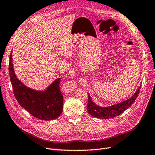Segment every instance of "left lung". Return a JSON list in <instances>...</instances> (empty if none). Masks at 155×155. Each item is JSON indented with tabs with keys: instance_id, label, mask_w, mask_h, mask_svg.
<instances>
[{
	"instance_id": "obj_1",
	"label": "left lung",
	"mask_w": 155,
	"mask_h": 155,
	"mask_svg": "<svg viewBox=\"0 0 155 155\" xmlns=\"http://www.w3.org/2000/svg\"><path fill=\"white\" fill-rule=\"evenodd\" d=\"M141 89V85L138 87L135 94L132 95L130 98L127 100L123 101V102L114 104L110 107H102L100 106L97 105L94 102H93L91 96L88 94V102L87 106V112L89 113L91 116L99 118V119H110L113 118L116 116H118L119 115L121 114L123 112L129 108L131 104L133 103L138 97L140 90Z\"/></svg>"
}]
</instances>
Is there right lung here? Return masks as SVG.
Instances as JSON below:
<instances>
[{
	"label": "right lung",
	"instance_id": "obj_1",
	"mask_svg": "<svg viewBox=\"0 0 155 155\" xmlns=\"http://www.w3.org/2000/svg\"><path fill=\"white\" fill-rule=\"evenodd\" d=\"M9 73L15 99L26 111L41 120H52L60 116L64 103V97L59 86L61 78L56 79L45 91L31 89L17 78L12 63V53L9 62Z\"/></svg>",
	"mask_w": 155,
	"mask_h": 155
}]
</instances>
